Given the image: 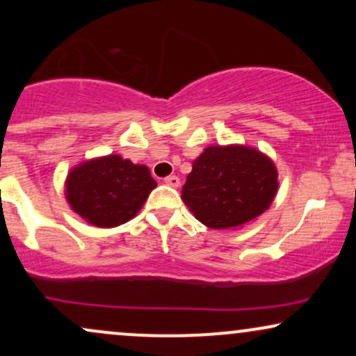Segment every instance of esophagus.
Returning a JSON list of instances; mask_svg holds the SVG:
<instances>
[{"instance_id": "1", "label": "esophagus", "mask_w": 356, "mask_h": 356, "mask_svg": "<svg viewBox=\"0 0 356 356\" xmlns=\"http://www.w3.org/2000/svg\"><path fill=\"white\" fill-rule=\"evenodd\" d=\"M164 182L167 184V186H170V187H179V186H181V179H179L177 175H169V177L164 179Z\"/></svg>"}]
</instances>
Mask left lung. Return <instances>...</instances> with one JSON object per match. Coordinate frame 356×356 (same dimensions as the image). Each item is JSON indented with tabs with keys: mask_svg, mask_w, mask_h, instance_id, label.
<instances>
[{
	"mask_svg": "<svg viewBox=\"0 0 356 356\" xmlns=\"http://www.w3.org/2000/svg\"><path fill=\"white\" fill-rule=\"evenodd\" d=\"M277 169L254 147L209 145L192 162L182 201L211 229H238L275 201Z\"/></svg>",
	"mask_w": 356,
	"mask_h": 356,
	"instance_id": "left-lung-1",
	"label": "left lung"
}]
</instances>
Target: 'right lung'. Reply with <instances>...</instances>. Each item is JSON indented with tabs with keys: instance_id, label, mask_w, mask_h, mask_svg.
Wrapping results in <instances>:
<instances>
[{
	"instance_id": "right-lung-1",
	"label": "right lung",
	"mask_w": 356,
	"mask_h": 356,
	"mask_svg": "<svg viewBox=\"0 0 356 356\" xmlns=\"http://www.w3.org/2000/svg\"><path fill=\"white\" fill-rule=\"evenodd\" d=\"M155 187L149 167L110 154L73 167L65 181V199L92 226L117 227L136 218Z\"/></svg>"
}]
</instances>
